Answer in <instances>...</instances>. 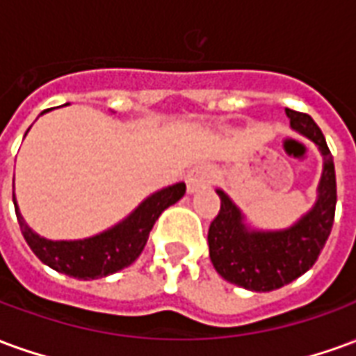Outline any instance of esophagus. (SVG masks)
<instances>
[{"label": "esophagus", "instance_id": "1", "mask_svg": "<svg viewBox=\"0 0 356 356\" xmlns=\"http://www.w3.org/2000/svg\"><path fill=\"white\" fill-rule=\"evenodd\" d=\"M211 181H213L211 168H208V165H196L186 175V188H188V193H196V191L211 185Z\"/></svg>", "mask_w": 356, "mask_h": 356}]
</instances>
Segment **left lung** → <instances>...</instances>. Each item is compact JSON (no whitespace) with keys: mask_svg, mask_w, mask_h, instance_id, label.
Instances as JSON below:
<instances>
[{"mask_svg":"<svg viewBox=\"0 0 356 356\" xmlns=\"http://www.w3.org/2000/svg\"><path fill=\"white\" fill-rule=\"evenodd\" d=\"M290 125L318 147L324 160L313 209L282 231H254L234 202L217 191L219 213L208 231L209 257L219 275L252 291H273L305 275L328 240L336 216V170L321 127L309 114L286 108Z\"/></svg>","mask_w":356,"mask_h":356,"instance_id":"left-lung-1","label":"left lung"}]
</instances>
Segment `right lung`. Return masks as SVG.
<instances>
[{"label":"right lung","instance_id":"obj_1","mask_svg":"<svg viewBox=\"0 0 356 356\" xmlns=\"http://www.w3.org/2000/svg\"><path fill=\"white\" fill-rule=\"evenodd\" d=\"M185 191V183L162 188L139 204V208L129 217H125L122 223L97 236L83 240L43 238L24 223L15 194H13V202H15V211L22 236L40 261L63 275L74 276L80 280H93L129 267L147 246L148 234L152 231L156 219L162 216L163 209L181 200Z\"/></svg>","mask_w":356,"mask_h":356}]
</instances>
